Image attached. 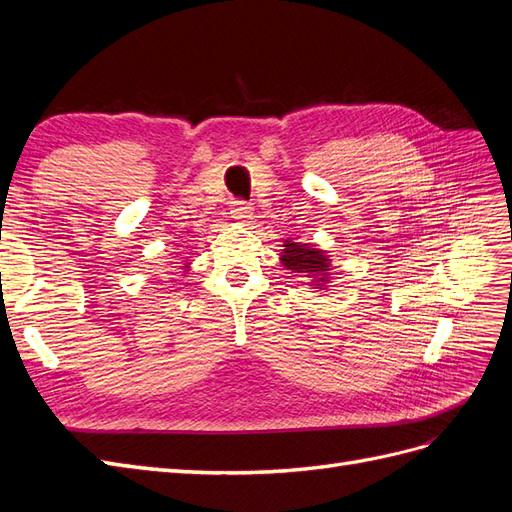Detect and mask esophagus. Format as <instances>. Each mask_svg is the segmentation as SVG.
<instances>
[{"label":"esophagus","mask_w":512,"mask_h":512,"mask_svg":"<svg viewBox=\"0 0 512 512\" xmlns=\"http://www.w3.org/2000/svg\"><path fill=\"white\" fill-rule=\"evenodd\" d=\"M230 207H232L230 209L232 218H235L239 224H247V222L252 220V215H254V207L252 205L243 203V200H235V203H232Z\"/></svg>","instance_id":"obj_1"}]
</instances>
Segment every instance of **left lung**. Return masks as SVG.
I'll return each mask as SVG.
<instances>
[{
  "label": "left lung",
  "mask_w": 512,
  "mask_h": 512,
  "mask_svg": "<svg viewBox=\"0 0 512 512\" xmlns=\"http://www.w3.org/2000/svg\"><path fill=\"white\" fill-rule=\"evenodd\" d=\"M284 250L280 254V262L286 271L303 273L307 284L318 290H327L331 284V256L327 250H320L316 245L297 243V241H284Z\"/></svg>",
  "instance_id": "left-lung-1"
}]
</instances>
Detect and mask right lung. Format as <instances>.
Here are the masks:
<instances>
[{
    "instance_id": "1",
    "label": "right lung",
    "mask_w": 512,
    "mask_h": 512,
    "mask_svg": "<svg viewBox=\"0 0 512 512\" xmlns=\"http://www.w3.org/2000/svg\"><path fill=\"white\" fill-rule=\"evenodd\" d=\"M190 265L192 262H183V271H190Z\"/></svg>"
}]
</instances>
